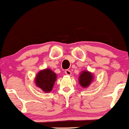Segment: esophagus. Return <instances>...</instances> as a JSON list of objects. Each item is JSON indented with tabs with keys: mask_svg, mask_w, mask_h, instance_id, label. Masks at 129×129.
I'll use <instances>...</instances> for the list:
<instances>
[{
	"mask_svg": "<svg viewBox=\"0 0 129 129\" xmlns=\"http://www.w3.org/2000/svg\"><path fill=\"white\" fill-rule=\"evenodd\" d=\"M64 73H65V74L67 75H72V72H71L70 70H65Z\"/></svg>",
	"mask_w": 129,
	"mask_h": 129,
	"instance_id": "34e87169",
	"label": "esophagus"
}]
</instances>
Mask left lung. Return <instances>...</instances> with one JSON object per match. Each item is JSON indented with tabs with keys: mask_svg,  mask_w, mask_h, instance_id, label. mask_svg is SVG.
<instances>
[{
	"mask_svg": "<svg viewBox=\"0 0 129 129\" xmlns=\"http://www.w3.org/2000/svg\"><path fill=\"white\" fill-rule=\"evenodd\" d=\"M93 76L91 73L84 71L82 72L79 77V83L83 87H87L93 80Z\"/></svg>",
	"mask_w": 129,
	"mask_h": 129,
	"instance_id": "8db88e82",
	"label": "left lung"
}]
</instances>
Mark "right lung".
<instances>
[{"mask_svg":"<svg viewBox=\"0 0 129 129\" xmlns=\"http://www.w3.org/2000/svg\"><path fill=\"white\" fill-rule=\"evenodd\" d=\"M56 79V73L50 69H45L39 72L35 78V84L37 87L45 92L52 90Z\"/></svg>","mask_w":129,"mask_h":129,"instance_id":"add662e5","label":"right lung"}]
</instances>
